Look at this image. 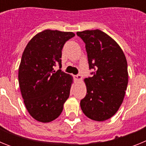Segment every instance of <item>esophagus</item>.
<instances>
[{
  "instance_id": "1",
  "label": "esophagus",
  "mask_w": 146,
  "mask_h": 146,
  "mask_svg": "<svg viewBox=\"0 0 146 146\" xmlns=\"http://www.w3.org/2000/svg\"><path fill=\"white\" fill-rule=\"evenodd\" d=\"M74 79H75L76 80L80 81V80H82V76H81L80 74H77V75H74Z\"/></svg>"
}]
</instances>
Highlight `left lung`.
I'll return each instance as SVG.
<instances>
[{
  "instance_id": "8db88e82",
  "label": "left lung",
  "mask_w": 146,
  "mask_h": 146,
  "mask_svg": "<svg viewBox=\"0 0 146 146\" xmlns=\"http://www.w3.org/2000/svg\"><path fill=\"white\" fill-rule=\"evenodd\" d=\"M86 44L92 77L85 79L87 94L80 101L82 112L94 121L113 116L123 102L128 84L127 61L119 45L100 30L77 32Z\"/></svg>"
}]
</instances>
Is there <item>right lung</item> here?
Wrapping results in <instances>:
<instances>
[{
    "instance_id": "obj_1",
    "label": "right lung",
    "mask_w": 146,
    "mask_h": 146,
    "mask_svg": "<svg viewBox=\"0 0 146 146\" xmlns=\"http://www.w3.org/2000/svg\"><path fill=\"white\" fill-rule=\"evenodd\" d=\"M75 36L72 32L44 30L27 44L22 55L18 80L22 96L29 114L36 121L47 123L63 111L69 98L72 77L61 69L62 49Z\"/></svg>"
}]
</instances>
